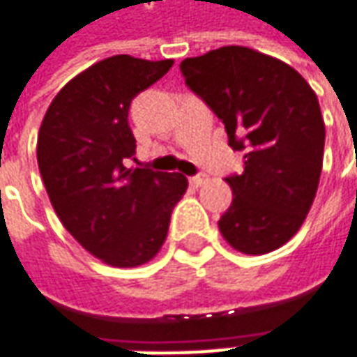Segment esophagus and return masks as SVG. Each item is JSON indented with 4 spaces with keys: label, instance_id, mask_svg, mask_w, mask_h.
<instances>
[{
    "label": "esophagus",
    "instance_id": "1",
    "mask_svg": "<svg viewBox=\"0 0 357 357\" xmlns=\"http://www.w3.org/2000/svg\"><path fill=\"white\" fill-rule=\"evenodd\" d=\"M207 181H209V178H207L205 174H197V176L190 178V183L193 188H202L203 183H207Z\"/></svg>",
    "mask_w": 357,
    "mask_h": 357
}]
</instances>
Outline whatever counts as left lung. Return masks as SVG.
<instances>
[{
    "instance_id": "8db88e82",
    "label": "left lung",
    "mask_w": 357,
    "mask_h": 357,
    "mask_svg": "<svg viewBox=\"0 0 357 357\" xmlns=\"http://www.w3.org/2000/svg\"><path fill=\"white\" fill-rule=\"evenodd\" d=\"M193 93L223 120L245 169L225 178L233 202L219 231L233 249L264 255L282 247L312 207L324 158V118L298 70L249 47H221L181 61Z\"/></svg>"
}]
</instances>
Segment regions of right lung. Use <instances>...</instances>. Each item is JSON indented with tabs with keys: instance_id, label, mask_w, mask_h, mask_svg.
<instances>
[{
	"instance_id": "add662e5",
	"label": "right lung",
	"mask_w": 357,
	"mask_h": 357,
	"mask_svg": "<svg viewBox=\"0 0 357 357\" xmlns=\"http://www.w3.org/2000/svg\"><path fill=\"white\" fill-rule=\"evenodd\" d=\"M174 61L108 56L70 79L45 112L37 164L56 217L86 251L130 268L152 261L188 190L181 174L126 167L136 154L132 98Z\"/></svg>"
}]
</instances>
